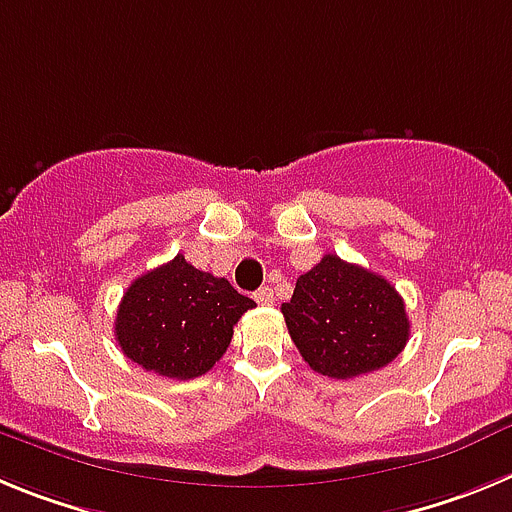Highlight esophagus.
Instances as JSON below:
<instances>
[{
    "instance_id": "1",
    "label": "esophagus",
    "mask_w": 512,
    "mask_h": 512,
    "mask_svg": "<svg viewBox=\"0 0 512 512\" xmlns=\"http://www.w3.org/2000/svg\"><path fill=\"white\" fill-rule=\"evenodd\" d=\"M255 301L262 303V306H270V303H275V296H273V288H260L255 293Z\"/></svg>"
}]
</instances>
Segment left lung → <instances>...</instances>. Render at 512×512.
Returning a JSON list of instances; mask_svg holds the SVG:
<instances>
[{"label": "left lung", "mask_w": 512, "mask_h": 512, "mask_svg": "<svg viewBox=\"0 0 512 512\" xmlns=\"http://www.w3.org/2000/svg\"><path fill=\"white\" fill-rule=\"evenodd\" d=\"M280 311L308 367L336 380L385 367L411 334L398 290L336 255H324L301 275Z\"/></svg>", "instance_id": "left-lung-1"}]
</instances>
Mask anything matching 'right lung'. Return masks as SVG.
Returning <instances> with one entry per match:
<instances>
[{
    "label": "right lung",
    "mask_w": 512,
    "mask_h": 512,
    "mask_svg": "<svg viewBox=\"0 0 512 512\" xmlns=\"http://www.w3.org/2000/svg\"><path fill=\"white\" fill-rule=\"evenodd\" d=\"M252 306L255 301L237 293L227 278L196 270L176 255L127 288L114 336L142 370L191 380L222 359L234 324Z\"/></svg>",
    "instance_id": "1"
}]
</instances>
